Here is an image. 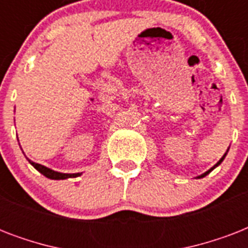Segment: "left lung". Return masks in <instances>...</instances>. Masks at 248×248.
I'll use <instances>...</instances> for the list:
<instances>
[{"mask_svg":"<svg viewBox=\"0 0 248 248\" xmlns=\"http://www.w3.org/2000/svg\"><path fill=\"white\" fill-rule=\"evenodd\" d=\"M225 155H227V153H225V155H223V157H221V159H220V161H219V162H217V163H216V165H215V166H214V167H211V169H210V170H208V171H206V172H204V173H202V175H201V176H198V177H200V179H201V177H204V176H206V175H207V173H210V172H211V171H212V170H214V169H215V167H216V166H219V165H220V163H221V162H223V161H224V158H225Z\"/></svg>","mask_w":248,"mask_h":248,"instance_id":"obj_1","label":"left lung"}]
</instances>
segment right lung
<instances>
[{
    "label": "right lung",
    "instance_id": "right-lung-1",
    "mask_svg": "<svg viewBox=\"0 0 248 248\" xmlns=\"http://www.w3.org/2000/svg\"><path fill=\"white\" fill-rule=\"evenodd\" d=\"M29 161V159H28ZM29 163L37 170V171H40L42 175H45L48 179H52V180H63V179H68V177H77L79 176L81 173H62V172H56L54 170H50L47 167H45V166L40 165V163H34L32 161H29Z\"/></svg>",
    "mask_w": 248,
    "mask_h": 248
}]
</instances>
